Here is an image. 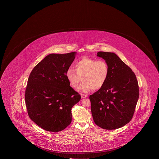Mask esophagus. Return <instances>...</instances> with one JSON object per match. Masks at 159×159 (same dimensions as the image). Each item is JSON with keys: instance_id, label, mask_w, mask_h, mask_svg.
Returning a JSON list of instances; mask_svg holds the SVG:
<instances>
[{"instance_id": "esophagus-1", "label": "esophagus", "mask_w": 159, "mask_h": 159, "mask_svg": "<svg viewBox=\"0 0 159 159\" xmlns=\"http://www.w3.org/2000/svg\"><path fill=\"white\" fill-rule=\"evenodd\" d=\"M81 98H83V99H84V98H86V97H87V95H85V94H81Z\"/></svg>"}]
</instances>
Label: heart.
<instances>
[{"instance_id":"heart-1","label":"heart","mask_w":159,"mask_h":159,"mask_svg":"<svg viewBox=\"0 0 159 159\" xmlns=\"http://www.w3.org/2000/svg\"><path fill=\"white\" fill-rule=\"evenodd\" d=\"M75 69H68L66 77L70 85L75 89L83 80L79 88L83 93H88L92 89H100L106 83L109 75V66L105 60L83 57L75 64Z\"/></svg>"}]
</instances>
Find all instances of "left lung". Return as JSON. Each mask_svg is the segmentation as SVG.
Instances as JSON below:
<instances>
[{
    "instance_id": "obj_1",
    "label": "left lung",
    "mask_w": 159,
    "mask_h": 159,
    "mask_svg": "<svg viewBox=\"0 0 159 159\" xmlns=\"http://www.w3.org/2000/svg\"><path fill=\"white\" fill-rule=\"evenodd\" d=\"M109 66V75L102 88L91 95L94 122L107 130L121 128L130 122L139 96L135 74L114 52H99Z\"/></svg>"
}]
</instances>
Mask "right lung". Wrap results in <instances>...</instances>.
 <instances>
[{
	"label": "right lung",
	"mask_w": 159,
	"mask_h": 159,
	"mask_svg": "<svg viewBox=\"0 0 159 159\" xmlns=\"http://www.w3.org/2000/svg\"><path fill=\"white\" fill-rule=\"evenodd\" d=\"M75 55L50 54L30 74L25 94L28 114L46 131L58 132L70 125L71 108L80 100L66 77Z\"/></svg>",
	"instance_id": "obj_1"
}]
</instances>
